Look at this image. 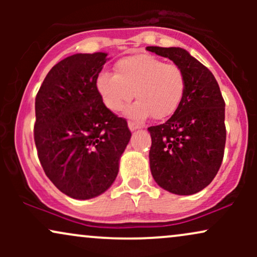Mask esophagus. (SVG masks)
<instances>
[{"mask_svg": "<svg viewBox=\"0 0 257 257\" xmlns=\"http://www.w3.org/2000/svg\"><path fill=\"white\" fill-rule=\"evenodd\" d=\"M128 126H129V129H131L132 132L137 131V129H139V128H141V125H139L138 123H135V122H132V120H129V122H128Z\"/></svg>", "mask_w": 257, "mask_h": 257, "instance_id": "1", "label": "esophagus"}]
</instances>
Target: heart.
Masks as SVG:
<instances>
[{
  "mask_svg": "<svg viewBox=\"0 0 257 257\" xmlns=\"http://www.w3.org/2000/svg\"><path fill=\"white\" fill-rule=\"evenodd\" d=\"M96 89L102 102L112 112H119L131 101L126 114L141 120L149 116L166 119L178 110L184 98L186 77L179 65L164 63L149 54L122 58L114 65V75L101 72Z\"/></svg>",
  "mask_w": 257,
  "mask_h": 257,
  "instance_id": "1",
  "label": "heart"
}]
</instances>
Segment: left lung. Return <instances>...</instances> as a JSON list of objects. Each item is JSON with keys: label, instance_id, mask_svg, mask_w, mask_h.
<instances>
[{"label": "left lung", "instance_id": "8db88e82", "mask_svg": "<svg viewBox=\"0 0 257 257\" xmlns=\"http://www.w3.org/2000/svg\"><path fill=\"white\" fill-rule=\"evenodd\" d=\"M179 65L186 77L178 110L159 125L150 126V168L153 179L169 192L194 194L213 181L225 153V100L214 75L182 48L147 47Z\"/></svg>", "mask_w": 257, "mask_h": 257}]
</instances>
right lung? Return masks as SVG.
<instances>
[{
    "instance_id": "add662e5",
    "label": "right lung",
    "mask_w": 257,
    "mask_h": 257,
    "mask_svg": "<svg viewBox=\"0 0 257 257\" xmlns=\"http://www.w3.org/2000/svg\"><path fill=\"white\" fill-rule=\"evenodd\" d=\"M106 53L73 54L52 67L35 101L34 139L44 173L75 199L104 193L118 174L132 133L96 89Z\"/></svg>"
}]
</instances>
